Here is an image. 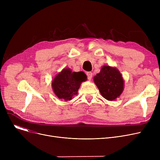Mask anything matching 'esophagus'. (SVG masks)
I'll return each mask as SVG.
<instances>
[{
  "label": "esophagus",
  "instance_id": "obj_1",
  "mask_svg": "<svg viewBox=\"0 0 160 160\" xmlns=\"http://www.w3.org/2000/svg\"><path fill=\"white\" fill-rule=\"evenodd\" d=\"M87 74V77H88V78L89 80H91V78H92V75H93V73H92L91 72H88L86 73Z\"/></svg>",
  "mask_w": 160,
  "mask_h": 160
}]
</instances>
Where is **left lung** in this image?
Returning a JSON list of instances; mask_svg holds the SVG:
<instances>
[{
    "mask_svg": "<svg viewBox=\"0 0 160 160\" xmlns=\"http://www.w3.org/2000/svg\"><path fill=\"white\" fill-rule=\"evenodd\" d=\"M101 95L109 101L115 100L124 90V80L120 71L115 67L103 65L93 78Z\"/></svg>",
    "mask_w": 160,
    "mask_h": 160,
    "instance_id": "obj_1",
    "label": "left lung"
}]
</instances>
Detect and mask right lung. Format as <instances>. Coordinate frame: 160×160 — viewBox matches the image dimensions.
Masks as SVG:
<instances>
[{
  "label": "right lung",
  "mask_w": 160,
  "mask_h": 160,
  "mask_svg": "<svg viewBox=\"0 0 160 160\" xmlns=\"http://www.w3.org/2000/svg\"><path fill=\"white\" fill-rule=\"evenodd\" d=\"M86 80L87 76L83 71L72 72L71 69L65 68L56 75L52 88L58 98L67 101L78 94L82 82Z\"/></svg>",
  "instance_id": "1"
}]
</instances>
